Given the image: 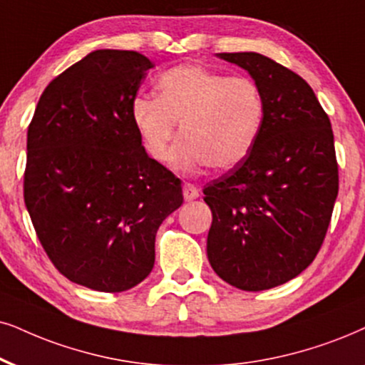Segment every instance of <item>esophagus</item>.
Returning a JSON list of instances; mask_svg holds the SVG:
<instances>
[{"mask_svg": "<svg viewBox=\"0 0 365 365\" xmlns=\"http://www.w3.org/2000/svg\"><path fill=\"white\" fill-rule=\"evenodd\" d=\"M183 197L187 202H192L198 198V188L193 183H183Z\"/></svg>", "mask_w": 365, "mask_h": 365, "instance_id": "1", "label": "esophagus"}]
</instances>
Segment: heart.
Wrapping results in <instances>:
<instances>
[{"mask_svg": "<svg viewBox=\"0 0 365 365\" xmlns=\"http://www.w3.org/2000/svg\"><path fill=\"white\" fill-rule=\"evenodd\" d=\"M264 110L259 86L249 77L185 63L156 81V98L138 96L131 118L153 160H167L180 123L182 138L173 148V167L193 172L207 165L215 172H227L255 148Z\"/></svg>", "mask_w": 365, "mask_h": 365, "instance_id": "1", "label": "heart"}]
</instances>
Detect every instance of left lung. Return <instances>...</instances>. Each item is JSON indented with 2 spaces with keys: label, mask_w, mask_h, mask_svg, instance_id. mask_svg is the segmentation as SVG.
<instances>
[{
  "label": "left lung",
  "mask_w": 365,
  "mask_h": 365,
  "mask_svg": "<svg viewBox=\"0 0 365 365\" xmlns=\"http://www.w3.org/2000/svg\"><path fill=\"white\" fill-rule=\"evenodd\" d=\"M217 57L249 72L266 110L246 160L204 187L207 256L225 283L262 292L293 279L320 251L339 193L334 133L298 73L256 52Z\"/></svg>",
  "instance_id": "obj_1"
}]
</instances>
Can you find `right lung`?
<instances>
[{
  "mask_svg": "<svg viewBox=\"0 0 365 365\" xmlns=\"http://www.w3.org/2000/svg\"><path fill=\"white\" fill-rule=\"evenodd\" d=\"M151 67L133 50L91 52L50 82L29 126L23 195L36 236L60 273L96 292L151 273L156 230L183 202L131 118Z\"/></svg>",
  "mask_w": 365,
  "mask_h": 365,
  "instance_id": "1",
  "label": "right lung"
}]
</instances>
